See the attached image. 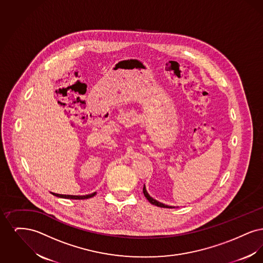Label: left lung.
I'll list each match as a JSON object with an SVG mask.
<instances>
[{
	"label": "left lung",
	"mask_w": 263,
	"mask_h": 263,
	"mask_svg": "<svg viewBox=\"0 0 263 263\" xmlns=\"http://www.w3.org/2000/svg\"><path fill=\"white\" fill-rule=\"evenodd\" d=\"M143 193H144L145 197H146V198L148 199V201L150 202L151 204H153V205H156V206H158V207H163V208H175V206L165 205V204H163L162 202H159V201L154 199L153 197H151L150 194L148 193V191H147V189H146L145 184H144V187H143Z\"/></svg>",
	"instance_id": "obj_1"
}]
</instances>
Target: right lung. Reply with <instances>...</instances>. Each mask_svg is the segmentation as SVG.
Returning <instances> with one entry per match:
<instances>
[{
	"instance_id": "1",
	"label": "right lung",
	"mask_w": 263,
	"mask_h": 263,
	"mask_svg": "<svg viewBox=\"0 0 263 263\" xmlns=\"http://www.w3.org/2000/svg\"><path fill=\"white\" fill-rule=\"evenodd\" d=\"M51 193H52L53 195L57 196V197H60V198H65V199H79V200H81V199H88V198H90V197H92V196L96 195V192L90 193V194H87V195H66V194H58V193H53V192H51Z\"/></svg>"
}]
</instances>
